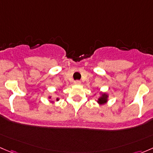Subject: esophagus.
Masks as SVG:
<instances>
[{
	"label": "esophagus",
	"instance_id": "34e87169",
	"mask_svg": "<svg viewBox=\"0 0 153 153\" xmlns=\"http://www.w3.org/2000/svg\"><path fill=\"white\" fill-rule=\"evenodd\" d=\"M74 84L80 85L81 84V81H80V80H76V81H74Z\"/></svg>",
	"mask_w": 153,
	"mask_h": 153
}]
</instances>
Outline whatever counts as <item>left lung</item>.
Instances as JSON below:
<instances>
[{
    "instance_id": "8db88e82",
    "label": "left lung",
    "mask_w": 153,
    "mask_h": 153,
    "mask_svg": "<svg viewBox=\"0 0 153 153\" xmlns=\"http://www.w3.org/2000/svg\"><path fill=\"white\" fill-rule=\"evenodd\" d=\"M107 98H108V96L106 94H102V97L98 100V102L100 104L105 103L107 102Z\"/></svg>"
}]
</instances>
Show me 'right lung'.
<instances>
[{"label": "right lung", "mask_w": 153, "mask_h": 153, "mask_svg": "<svg viewBox=\"0 0 153 153\" xmlns=\"http://www.w3.org/2000/svg\"><path fill=\"white\" fill-rule=\"evenodd\" d=\"M56 100H58V99H56Z\"/></svg>", "instance_id": "add662e5"}]
</instances>
